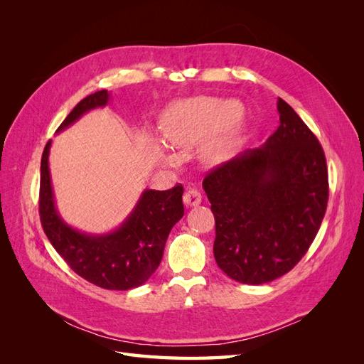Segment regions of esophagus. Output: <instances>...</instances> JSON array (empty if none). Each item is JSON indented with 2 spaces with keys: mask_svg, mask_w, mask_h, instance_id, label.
Wrapping results in <instances>:
<instances>
[{
  "mask_svg": "<svg viewBox=\"0 0 364 364\" xmlns=\"http://www.w3.org/2000/svg\"><path fill=\"white\" fill-rule=\"evenodd\" d=\"M200 202H202L200 191H197L194 188H190V190L185 191V194H183V203L186 206H190V208L191 206H197V205H200Z\"/></svg>",
  "mask_w": 364,
  "mask_h": 364,
  "instance_id": "esophagus-1",
  "label": "esophagus"
}]
</instances>
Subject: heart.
<instances>
[{"label": "heart", "instance_id": "heart-1", "mask_svg": "<svg viewBox=\"0 0 364 364\" xmlns=\"http://www.w3.org/2000/svg\"><path fill=\"white\" fill-rule=\"evenodd\" d=\"M241 106L229 98L196 97L173 103L162 117V135L173 147L193 149L209 141L203 155L208 162H222L232 155L243 135ZM171 161L173 156H165Z\"/></svg>", "mask_w": 364, "mask_h": 364}]
</instances>
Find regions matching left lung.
I'll return each instance as SVG.
<instances>
[{
    "mask_svg": "<svg viewBox=\"0 0 364 364\" xmlns=\"http://www.w3.org/2000/svg\"><path fill=\"white\" fill-rule=\"evenodd\" d=\"M279 127L203 181L215 217L214 257L230 279L259 285L290 272L317 235L328 203L322 146L278 98Z\"/></svg>",
    "mask_w": 364,
    "mask_h": 364,
    "instance_id": "8db88e82",
    "label": "left lung"
}]
</instances>
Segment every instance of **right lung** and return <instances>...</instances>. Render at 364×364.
Wrapping results in <instances>:
<instances>
[{
	"label": "right lung",
	"instance_id": "1",
	"mask_svg": "<svg viewBox=\"0 0 364 364\" xmlns=\"http://www.w3.org/2000/svg\"><path fill=\"white\" fill-rule=\"evenodd\" d=\"M109 97L111 94L103 90L83 98L58 132L92 109L105 107ZM50 147L51 141L41 161L39 215L53 247L79 277L102 289L130 290L147 282L162 259L171 228L183 217V186L176 185L167 191L144 190L119 228L100 235L86 234L65 223L58 211L48 167Z\"/></svg>",
	"mask_w": 364,
	"mask_h": 364
}]
</instances>
